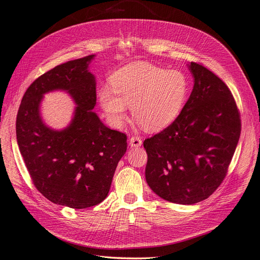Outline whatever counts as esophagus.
<instances>
[{
  "instance_id": "esophagus-1",
  "label": "esophagus",
  "mask_w": 260,
  "mask_h": 260,
  "mask_svg": "<svg viewBox=\"0 0 260 260\" xmlns=\"http://www.w3.org/2000/svg\"><path fill=\"white\" fill-rule=\"evenodd\" d=\"M141 144H142L141 139L137 136H133L129 138V146L133 148H138L141 146Z\"/></svg>"
}]
</instances>
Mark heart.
Listing matches in <instances>:
<instances>
[{"label": "heart", "mask_w": 260, "mask_h": 260, "mask_svg": "<svg viewBox=\"0 0 260 260\" xmlns=\"http://www.w3.org/2000/svg\"><path fill=\"white\" fill-rule=\"evenodd\" d=\"M111 88L99 90V103L113 126L126 119L132 107L134 119L149 132H157L172 124L185 105L189 83L185 74L149 62H135L115 71Z\"/></svg>", "instance_id": "1"}]
</instances>
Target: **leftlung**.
<instances>
[{
  "mask_svg": "<svg viewBox=\"0 0 260 260\" xmlns=\"http://www.w3.org/2000/svg\"><path fill=\"white\" fill-rule=\"evenodd\" d=\"M193 89L176 120L144 141L146 180L160 198L190 205L223 181L241 134L230 89L204 66L190 62Z\"/></svg>",
  "mask_w": 260,
  "mask_h": 260,
  "instance_id": "obj_1",
  "label": "left lung"
}]
</instances>
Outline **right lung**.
<instances>
[{"label":"right lung","instance_id":"obj_1","mask_svg":"<svg viewBox=\"0 0 260 260\" xmlns=\"http://www.w3.org/2000/svg\"><path fill=\"white\" fill-rule=\"evenodd\" d=\"M95 55L70 60L41 75L24 93L16 135L33 185L51 202L87 208L107 198L113 175L126 152L127 137L110 129L93 112L96 80L88 71ZM64 90L77 105L66 129L48 128L40 118L43 95Z\"/></svg>","mask_w":260,"mask_h":260}]
</instances>
